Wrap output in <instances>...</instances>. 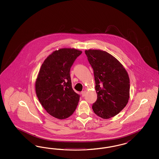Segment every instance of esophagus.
Returning a JSON list of instances; mask_svg holds the SVG:
<instances>
[{"instance_id": "obj_1", "label": "esophagus", "mask_w": 159, "mask_h": 159, "mask_svg": "<svg viewBox=\"0 0 159 159\" xmlns=\"http://www.w3.org/2000/svg\"><path fill=\"white\" fill-rule=\"evenodd\" d=\"M81 94H82V97L85 96V95H86V92H84V91L82 92Z\"/></svg>"}]
</instances>
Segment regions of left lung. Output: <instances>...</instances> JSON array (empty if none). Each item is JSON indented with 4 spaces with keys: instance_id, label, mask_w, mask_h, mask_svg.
<instances>
[{
    "instance_id": "left-lung-1",
    "label": "left lung",
    "mask_w": 159,
    "mask_h": 159,
    "mask_svg": "<svg viewBox=\"0 0 159 159\" xmlns=\"http://www.w3.org/2000/svg\"><path fill=\"white\" fill-rule=\"evenodd\" d=\"M94 71L97 98L93 104L94 112L104 119L117 115L127 104L130 83L128 73L116 58L104 51L86 50Z\"/></svg>"
}]
</instances>
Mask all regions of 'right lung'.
I'll use <instances>...</instances> for the list:
<instances>
[{
  "mask_svg": "<svg viewBox=\"0 0 159 159\" xmlns=\"http://www.w3.org/2000/svg\"><path fill=\"white\" fill-rule=\"evenodd\" d=\"M82 53L75 49L54 51L44 61L35 82L37 96L48 114L60 120L72 116L80 96L73 90L70 68Z\"/></svg>",
  "mask_w": 159,
  "mask_h": 159,
  "instance_id": "right-lung-1",
  "label": "right lung"
}]
</instances>
